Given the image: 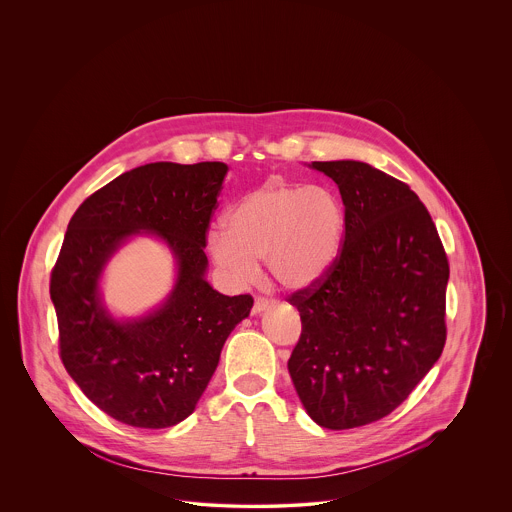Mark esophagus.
I'll return each mask as SVG.
<instances>
[{"label":"esophagus","mask_w":512,"mask_h":512,"mask_svg":"<svg viewBox=\"0 0 512 512\" xmlns=\"http://www.w3.org/2000/svg\"><path fill=\"white\" fill-rule=\"evenodd\" d=\"M277 302L271 300V298H265V296H257L255 298V304H253V314H261L265 310H269L271 306H275Z\"/></svg>","instance_id":"esophagus-1"}]
</instances>
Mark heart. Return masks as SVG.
Returning a JSON list of instances; mask_svg holds the SVG:
<instances>
[{
  "label": "heart",
  "instance_id": "1",
  "mask_svg": "<svg viewBox=\"0 0 512 512\" xmlns=\"http://www.w3.org/2000/svg\"><path fill=\"white\" fill-rule=\"evenodd\" d=\"M343 233L345 210L330 188L269 180L239 198L228 228L208 233V249L235 283H251L265 259L273 281L300 290L328 273Z\"/></svg>",
  "mask_w": 512,
  "mask_h": 512
}]
</instances>
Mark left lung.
<instances>
[{"label": "left lung", "mask_w": 512, "mask_h": 512, "mask_svg": "<svg viewBox=\"0 0 512 512\" xmlns=\"http://www.w3.org/2000/svg\"><path fill=\"white\" fill-rule=\"evenodd\" d=\"M340 188L345 233L328 273L294 292L302 334L288 373L330 430L391 414L440 359L450 265L408 184L359 161L312 163Z\"/></svg>", "instance_id": "obj_1"}]
</instances>
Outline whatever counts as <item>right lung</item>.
I'll use <instances>...</instances> for the list:
<instances>
[{
	"mask_svg": "<svg viewBox=\"0 0 512 512\" xmlns=\"http://www.w3.org/2000/svg\"><path fill=\"white\" fill-rule=\"evenodd\" d=\"M224 163H151L123 172L74 212L51 273L58 349L68 375L100 410L135 428H169L196 408L251 294L226 296L204 279L206 233ZM153 232L179 275L155 313L119 323L99 298L101 271L129 236Z\"/></svg>",
	"mask_w": 512,
	"mask_h": 512,
	"instance_id": "1",
	"label": "right lung"
}]
</instances>
